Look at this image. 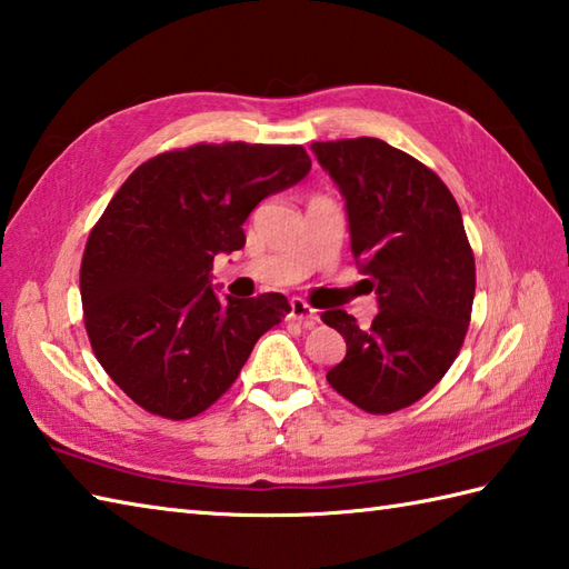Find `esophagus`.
I'll list each match as a JSON object with an SVG mask.
<instances>
[{"label":"esophagus","mask_w":569,"mask_h":569,"mask_svg":"<svg viewBox=\"0 0 569 569\" xmlns=\"http://www.w3.org/2000/svg\"><path fill=\"white\" fill-rule=\"evenodd\" d=\"M288 318L298 320L300 326H306V328H313L316 322H318V310L310 308V306L306 303V300L293 298V300H291V310H288Z\"/></svg>","instance_id":"esophagus-1"}]
</instances>
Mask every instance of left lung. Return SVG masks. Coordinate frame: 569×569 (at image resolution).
<instances>
[{
  "label": "left lung",
  "instance_id": "1",
  "mask_svg": "<svg viewBox=\"0 0 569 569\" xmlns=\"http://www.w3.org/2000/svg\"><path fill=\"white\" fill-rule=\"evenodd\" d=\"M310 148L340 187L352 256L380 303L370 328L345 310L320 316L348 345L328 382L355 407L392 415L447 375L469 330L476 263L461 209L437 172L385 140Z\"/></svg>",
  "mask_w": 569,
  "mask_h": 569
}]
</instances>
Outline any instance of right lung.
<instances>
[{
  "instance_id": "1",
  "label": "right lung",
  "mask_w": 569,
  "mask_h": 569,
  "mask_svg": "<svg viewBox=\"0 0 569 569\" xmlns=\"http://www.w3.org/2000/svg\"><path fill=\"white\" fill-rule=\"evenodd\" d=\"M310 172L300 144L199 142L142 162L91 229L81 300L98 362L132 402L164 419L202 415L237 380L288 298H219L217 253L269 194Z\"/></svg>"
}]
</instances>
